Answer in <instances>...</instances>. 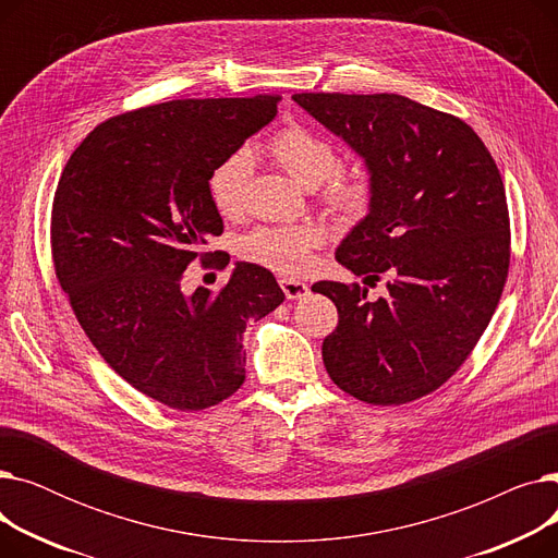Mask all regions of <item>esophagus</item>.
Returning <instances> with one entry per match:
<instances>
[{
    "label": "esophagus",
    "instance_id": "34e87169",
    "mask_svg": "<svg viewBox=\"0 0 558 558\" xmlns=\"http://www.w3.org/2000/svg\"><path fill=\"white\" fill-rule=\"evenodd\" d=\"M280 287L284 291V296L289 301H301L310 294V287L301 280H294V278H280Z\"/></svg>",
    "mask_w": 558,
    "mask_h": 558
}]
</instances>
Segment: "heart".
Here are the masks:
<instances>
[{
    "label": "heart",
    "mask_w": 558,
    "mask_h": 558,
    "mask_svg": "<svg viewBox=\"0 0 558 558\" xmlns=\"http://www.w3.org/2000/svg\"><path fill=\"white\" fill-rule=\"evenodd\" d=\"M274 160L305 187L324 185V203L345 219L366 215L373 201V173L364 165L339 167L337 144L303 124H287L269 140ZM253 173V151L240 146L228 154L208 179V194L221 217H234L244 208L246 187ZM328 232L320 223L262 226L240 240V255L282 276H301L312 262V251L324 246Z\"/></svg>",
    "instance_id": "obj_1"
}]
</instances>
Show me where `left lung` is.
<instances>
[{
  "instance_id": "left-lung-1",
  "label": "left lung",
  "mask_w": 558,
  "mask_h": 558,
  "mask_svg": "<svg viewBox=\"0 0 558 558\" xmlns=\"http://www.w3.org/2000/svg\"><path fill=\"white\" fill-rule=\"evenodd\" d=\"M294 101L339 135L373 173L368 215L337 262L387 276L389 294L320 280L339 324L324 339L332 383L368 404L436 391L473 353L500 303L511 259L500 169L459 117L400 95L301 93Z\"/></svg>"
}]
</instances>
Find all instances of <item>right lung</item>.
<instances>
[{
  "label": "right lung",
  "instance_id": "right-lung-1",
  "mask_svg": "<svg viewBox=\"0 0 558 558\" xmlns=\"http://www.w3.org/2000/svg\"><path fill=\"white\" fill-rule=\"evenodd\" d=\"M278 95L175 99L110 117L70 156L51 208L56 278L87 339L140 393L181 412L244 385L242 337L284 294L271 271L238 262L221 291H183L223 232L210 171L278 112Z\"/></svg>",
  "mask_w": 558,
  "mask_h": 558
}]
</instances>
